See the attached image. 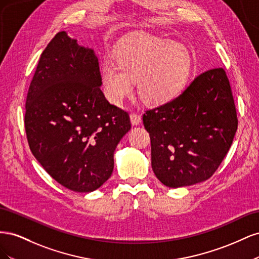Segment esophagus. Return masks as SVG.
Masks as SVG:
<instances>
[{
	"label": "esophagus",
	"mask_w": 259,
	"mask_h": 259,
	"mask_svg": "<svg viewBox=\"0 0 259 259\" xmlns=\"http://www.w3.org/2000/svg\"><path fill=\"white\" fill-rule=\"evenodd\" d=\"M130 117L133 125H138L140 122H142V115L138 113H131Z\"/></svg>",
	"instance_id": "esophagus-1"
}]
</instances>
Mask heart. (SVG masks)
Returning <instances> with one entry per match:
<instances>
[{
    "label": "heart",
    "instance_id": "heart-1",
    "mask_svg": "<svg viewBox=\"0 0 259 259\" xmlns=\"http://www.w3.org/2000/svg\"><path fill=\"white\" fill-rule=\"evenodd\" d=\"M116 64L106 61L101 84L106 98L120 106L137 81L140 98L149 105H162L182 91L190 74L191 56L184 45L150 34H136L116 51Z\"/></svg>",
    "mask_w": 259,
    "mask_h": 259
}]
</instances>
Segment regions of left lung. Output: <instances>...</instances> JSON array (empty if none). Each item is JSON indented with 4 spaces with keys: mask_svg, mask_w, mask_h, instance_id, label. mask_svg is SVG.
<instances>
[{
    "mask_svg": "<svg viewBox=\"0 0 259 259\" xmlns=\"http://www.w3.org/2000/svg\"><path fill=\"white\" fill-rule=\"evenodd\" d=\"M151 166L169 188L199 184L221 165L238 128L230 83L223 68L201 73L168 103L143 115Z\"/></svg>",
    "mask_w": 259,
    "mask_h": 259,
    "instance_id": "8db88e82",
    "label": "left lung"
}]
</instances>
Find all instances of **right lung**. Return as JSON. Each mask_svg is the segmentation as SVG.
<instances>
[{
    "label": "right lung",
    "mask_w": 259,
    "mask_h": 259,
    "mask_svg": "<svg viewBox=\"0 0 259 259\" xmlns=\"http://www.w3.org/2000/svg\"><path fill=\"white\" fill-rule=\"evenodd\" d=\"M98 58L65 31L43 51L30 83L25 128L31 152L68 189L92 192L113 170L130 115L106 99Z\"/></svg>",
    "instance_id": "1"
}]
</instances>
